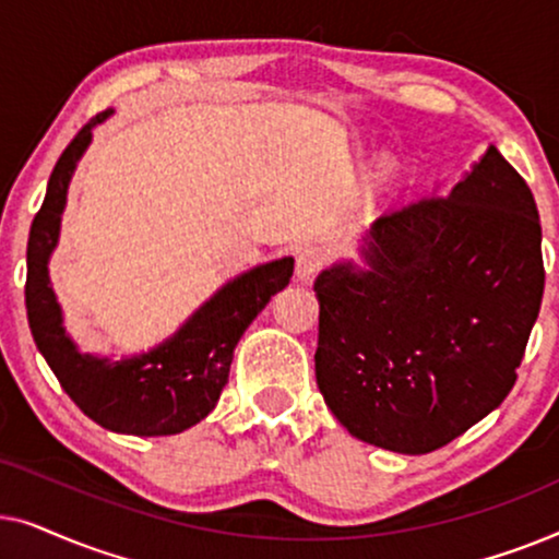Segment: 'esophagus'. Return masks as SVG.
I'll return each mask as SVG.
<instances>
[{
    "mask_svg": "<svg viewBox=\"0 0 559 559\" xmlns=\"http://www.w3.org/2000/svg\"><path fill=\"white\" fill-rule=\"evenodd\" d=\"M320 266H323V251L316 247H305L297 251V262H295V277L300 282H308L312 274H316Z\"/></svg>",
    "mask_w": 559,
    "mask_h": 559,
    "instance_id": "34e87169",
    "label": "esophagus"
}]
</instances>
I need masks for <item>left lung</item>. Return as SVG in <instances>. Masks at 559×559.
I'll list each match as a JSON object with an SVG mask.
<instances>
[{
	"label": "left lung",
	"instance_id": "8db88e82",
	"mask_svg": "<svg viewBox=\"0 0 559 559\" xmlns=\"http://www.w3.org/2000/svg\"><path fill=\"white\" fill-rule=\"evenodd\" d=\"M361 257L316 280V379L369 445L432 453L516 381L545 293L537 203L493 147L455 186L373 221Z\"/></svg>",
	"mask_w": 559,
	"mask_h": 559
}]
</instances>
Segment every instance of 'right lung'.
Here are the masks:
<instances>
[{"instance_id": "1", "label": "right lung", "mask_w": 559, "mask_h": 559, "mask_svg": "<svg viewBox=\"0 0 559 559\" xmlns=\"http://www.w3.org/2000/svg\"><path fill=\"white\" fill-rule=\"evenodd\" d=\"M102 111L63 150L52 167L48 193L29 226L25 305L33 338L66 394L111 432L157 438L178 435L209 417L228 381L234 348L274 293L287 287L295 259L282 257L226 282L170 338L147 354L121 361L81 354L63 328V312L50 287L48 259L58 247L68 182L91 144Z\"/></svg>"}]
</instances>
